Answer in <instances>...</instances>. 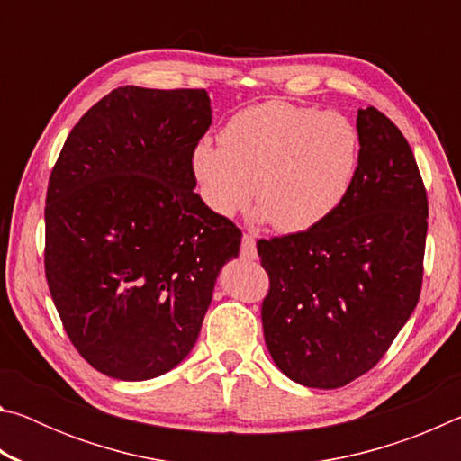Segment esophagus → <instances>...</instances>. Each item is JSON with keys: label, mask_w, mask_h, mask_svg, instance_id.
Masks as SVG:
<instances>
[{"label": "esophagus", "mask_w": 461, "mask_h": 461, "mask_svg": "<svg viewBox=\"0 0 461 461\" xmlns=\"http://www.w3.org/2000/svg\"><path fill=\"white\" fill-rule=\"evenodd\" d=\"M241 256L248 260L256 258V240L249 233H244V238H241Z\"/></svg>", "instance_id": "34e87169"}]
</instances>
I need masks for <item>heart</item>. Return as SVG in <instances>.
<instances>
[{
	"instance_id": "heart-1",
	"label": "heart",
	"mask_w": 461,
	"mask_h": 461,
	"mask_svg": "<svg viewBox=\"0 0 461 461\" xmlns=\"http://www.w3.org/2000/svg\"><path fill=\"white\" fill-rule=\"evenodd\" d=\"M221 146L203 142L193 173L203 199L221 217L246 209L256 193L260 221L283 233L319 228L346 203L362 165V134L348 115L286 101L238 112Z\"/></svg>"
}]
</instances>
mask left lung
Listing matches in <instances>:
<instances>
[{
  "instance_id": "1",
  "label": "left lung",
  "mask_w": 461,
  "mask_h": 461,
  "mask_svg": "<svg viewBox=\"0 0 461 461\" xmlns=\"http://www.w3.org/2000/svg\"><path fill=\"white\" fill-rule=\"evenodd\" d=\"M362 165L346 203L319 228L260 240L270 288L264 339L288 378L339 388L380 362L423 285L427 191L401 130L357 109Z\"/></svg>"
}]
</instances>
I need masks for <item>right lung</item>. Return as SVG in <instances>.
<instances>
[{"instance_id": "1", "label": "right lung", "mask_w": 461, "mask_h": 461, "mask_svg": "<svg viewBox=\"0 0 461 461\" xmlns=\"http://www.w3.org/2000/svg\"><path fill=\"white\" fill-rule=\"evenodd\" d=\"M205 89L126 85L71 130L46 191L44 270L62 327L105 376L148 380L199 338L241 231L193 189Z\"/></svg>"}]
</instances>
